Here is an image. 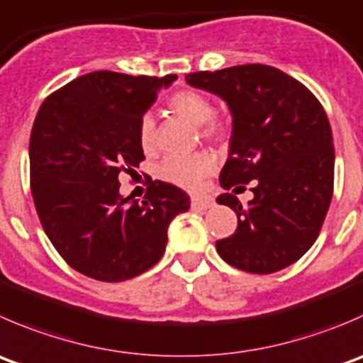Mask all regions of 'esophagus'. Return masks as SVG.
<instances>
[{
	"label": "esophagus",
	"mask_w": 363,
	"mask_h": 363,
	"mask_svg": "<svg viewBox=\"0 0 363 363\" xmlns=\"http://www.w3.org/2000/svg\"><path fill=\"white\" fill-rule=\"evenodd\" d=\"M191 207L193 209L206 211V209H209V207H213V200H211L209 196L191 195Z\"/></svg>",
	"instance_id": "obj_1"
}]
</instances>
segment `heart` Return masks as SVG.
Wrapping results in <instances>:
<instances>
[{
	"instance_id": "1",
	"label": "heart",
	"mask_w": 363,
	"mask_h": 363,
	"mask_svg": "<svg viewBox=\"0 0 363 363\" xmlns=\"http://www.w3.org/2000/svg\"><path fill=\"white\" fill-rule=\"evenodd\" d=\"M167 106L172 113L186 118L191 124L199 125L202 138L214 140L221 135V124L214 118V106L209 97L196 90H179L170 99ZM138 142L145 152L156 149L157 131L156 122L150 115H143L138 124ZM214 170V157L207 152L193 154L188 157H168L161 164L160 175L163 181L172 182L181 188L193 189Z\"/></svg>"
}]
</instances>
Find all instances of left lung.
<instances>
[{
    "mask_svg": "<svg viewBox=\"0 0 363 363\" xmlns=\"http://www.w3.org/2000/svg\"><path fill=\"white\" fill-rule=\"evenodd\" d=\"M186 83L221 97L232 115L221 188L253 182L242 207L223 193L218 203L238 214V228L216 241L221 259L267 275L296 262L318 239L333 193L332 128L305 84L260 63L186 74Z\"/></svg>",
    "mask_w": 363,
    "mask_h": 363,
    "instance_id": "8db88e82",
    "label": "left lung"
}]
</instances>
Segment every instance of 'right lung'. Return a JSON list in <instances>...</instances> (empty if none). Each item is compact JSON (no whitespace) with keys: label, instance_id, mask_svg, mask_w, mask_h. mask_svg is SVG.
Instances as JSON below:
<instances>
[{"label":"right lung","instance_id":"1","mask_svg":"<svg viewBox=\"0 0 363 363\" xmlns=\"http://www.w3.org/2000/svg\"><path fill=\"white\" fill-rule=\"evenodd\" d=\"M175 79L97 70L51 94L35 117L37 214L56 252L90 279L124 282L150 269L167 248L170 221L189 209V196L168 182H150L142 203L118 191V175L145 160L140 118Z\"/></svg>","mask_w":363,"mask_h":363}]
</instances>
